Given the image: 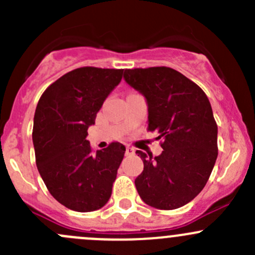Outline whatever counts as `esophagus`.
<instances>
[{"label":"esophagus","instance_id":"34e87169","mask_svg":"<svg viewBox=\"0 0 255 255\" xmlns=\"http://www.w3.org/2000/svg\"><path fill=\"white\" fill-rule=\"evenodd\" d=\"M134 154V149L132 146H126V155H133Z\"/></svg>","mask_w":255,"mask_h":255}]
</instances>
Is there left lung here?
Listing matches in <instances>:
<instances>
[{
	"instance_id": "left-lung-1",
	"label": "left lung",
	"mask_w": 255,
	"mask_h": 255,
	"mask_svg": "<svg viewBox=\"0 0 255 255\" xmlns=\"http://www.w3.org/2000/svg\"><path fill=\"white\" fill-rule=\"evenodd\" d=\"M125 80L144 95L148 130L163 139V153H135L144 169L134 184L140 199L159 210H175L206 185L218 154L217 123L204 90L166 66L126 69Z\"/></svg>"
}]
</instances>
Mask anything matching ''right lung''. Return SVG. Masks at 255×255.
Listing matches in <instances>:
<instances>
[{
  "label": "right lung",
  "instance_id": "right-lung-1",
  "mask_svg": "<svg viewBox=\"0 0 255 255\" xmlns=\"http://www.w3.org/2000/svg\"><path fill=\"white\" fill-rule=\"evenodd\" d=\"M122 74L123 69L78 68L48 86L38 101L32 132L38 171L51 196L73 211L99 210L111 197L126 146L112 142L94 151L86 135Z\"/></svg>",
  "mask_w": 255,
  "mask_h": 255
}]
</instances>
